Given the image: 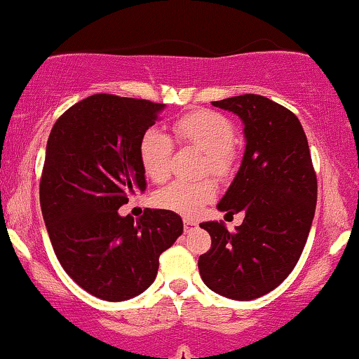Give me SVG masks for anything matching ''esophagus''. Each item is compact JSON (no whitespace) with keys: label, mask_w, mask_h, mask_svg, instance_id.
<instances>
[{"label":"esophagus","mask_w":359,"mask_h":359,"mask_svg":"<svg viewBox=\"0 0 359 359\" xmlns=\"http://www.w3.org/2000/svg\"><path fill=\"white\" fill-rule=\"evenodd\" d=\"M195 225H197V222H194L192 219H184V230H185V232H190V230H192Z\"/></svg>","instance_id":"obj_1"}]
</instances>
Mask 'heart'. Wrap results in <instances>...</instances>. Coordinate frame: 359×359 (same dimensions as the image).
Listing matches in <instances>:
<instances>
[{
	"instance_id": "obj_1",
	"label": "heart",
	"mask_w": 359,
	"mask_h": 359,
	"mask_svg": "<svg viewBox=\"0 0 359 359\" xmlns=\"http://www.w3.org/2000/svg\"><path fill=\"white\" fill-rule=\"evenodd\" d=\"M175 140L182 146L205 152V169L219 177H226L235 164V127L230 119L217 111L198 109L177 119L172 126ZM174 144L169 135L158 129H147L139 142V158L152 182H164L170 174V158ZM217 184L212 179L201 182H177L156 194L157 207L180 215L192 217L205 203L217 197Z\"/></svg>"
}]
</instances>
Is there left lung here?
<instances>
[{"instance_id":"1","label":"left lung","mask_w":359,"mask_h":359,"mask_svg":"<svg viewBox=\"0 0 359 359\" xmlns=\"http://www.w3.org/2000/svg\"><path fill=\"white\" fill-rule=\"evenodd\" d=\"M245 124L243 161L219 203L226 215L243 212L242 225L229 232L203 222L210 250L198 258L203 283L240 302L275 290L292 273L305 248L316 207V172L298 117L258 94L212 102Z\"/></svg>"}]
</instances>
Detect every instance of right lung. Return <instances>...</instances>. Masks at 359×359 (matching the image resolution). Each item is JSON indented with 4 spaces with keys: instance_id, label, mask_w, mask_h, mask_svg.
Segmentation results:
<instances>
[{
    "instance_id": "obj_1",
    "label": "right lung",
    "mask_w": 359,
    "mask_h": 359,
    "mask_svg": "<svg viewBox=\"0 0 359 359\" xmlns=\"http://www.w3.org/2000/svg\"><path fill=\"white\" fill-rule=\"evenodd\" d=\"M164 104L94 94L76 102L49 134L39 202L59 263L81 288L124 302L151 287L158 257L182 235V219L146 208L137 220L119 207L147 187L139 142Z\"/></svg>"
}]
</instances>
